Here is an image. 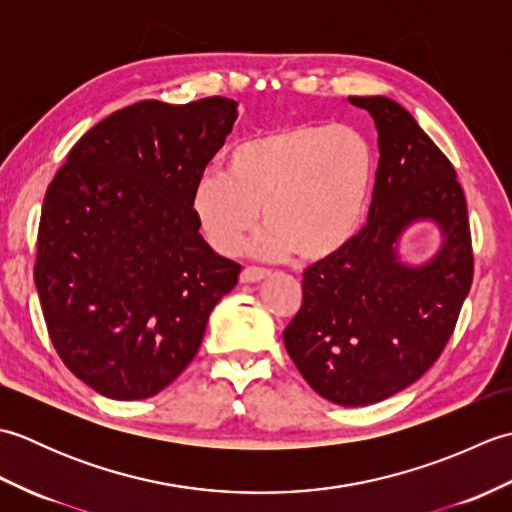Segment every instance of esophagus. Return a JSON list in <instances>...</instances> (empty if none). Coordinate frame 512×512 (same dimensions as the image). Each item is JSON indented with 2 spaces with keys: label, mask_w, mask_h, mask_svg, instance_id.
Returning <instances> with one entry per match:
<instances>
[{
  "label": "esophagus",
  "mask_w": 512,
  "mask_h": 512,
  "mask_svg": "<svg viewBox=\"0 0 512 512\" xmlns=\"http://www.w3.org/2000/svg\"><path fill=\"white\" fill-rule=\"evenodd\" d=\"M268 277V270L266 268H255V266H248L242 270V275H239V281L242 284H257V281H262Z\"/></svg>",
  "instance_id": "obj_1"
}]
</instances>
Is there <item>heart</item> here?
Wrapping results in <instances>:
<instances>
[{
    "instance_id": "heart-1",
    "label": "heart",
    "mask_w": 512,
    "mask_h": 512,
    "mask_svg": "<svg viewBox=\"0 0 512 512\" xmlns=\"http://www.w3.org/2000/svg\"><path fill=\"white\" fill-rule=\"evenodd\" d=\"M376 154L347 125L295 123L255 134L228 151L226 173L193 184L191 213L217 253L233 255L253 233L255 250L325 262L354 242L367 217Z\"/></svg>"
}]
</instances>
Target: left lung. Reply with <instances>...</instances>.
<instances>
[{
	"instance_id": "8db88e82",
	"label": "left lung",
	"mask_w": 512,
	"mask_h": 512,
	"mask_svg": "<svg viewBox=\"0 0 512 512\" xmlns=\"http://www.w3.org/2000/svg\"><path fill=\"white\" fill-rule=\"evenodd\" d=\"M378 132L367 224L339 255L303 273V301L286 350L325 400L363 407L398 394L438 361L473 281L471 228L455 169L405 107L350 96ZM431 221L441 248L427 263L399 259L409 225Z\"/></svg>"
}]
</instances>
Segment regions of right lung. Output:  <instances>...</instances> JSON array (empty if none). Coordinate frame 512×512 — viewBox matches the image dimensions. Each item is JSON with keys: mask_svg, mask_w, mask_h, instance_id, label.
Wrapping results in <instances>:
<instances>
[{"mask_svg": "<svg viewBox=\"0 0 512 512\" xmlns=\"http://www.w3.org/2000/svg\"><path fill=\"white\" fill-rule=\"evenodd\" d=\"M237 103L140 101L76 143L43 198L35 284L50 341L101 396L143 400L198 354L242 266L204 242L193 184Z\"/></svg>", "mask_w": 512, "mask_h": 512, "instance_id": "obj_1", "label": "right lung"}]
</instances>
